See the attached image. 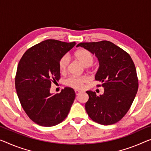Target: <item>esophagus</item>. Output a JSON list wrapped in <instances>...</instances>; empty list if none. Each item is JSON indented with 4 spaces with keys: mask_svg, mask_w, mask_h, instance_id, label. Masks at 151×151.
I'll use <instances>...</instances> for the list:
<instances>
[{
    "mask_svg": "<svg viewBox=\"0 0 151 151\" xmlns=\"http://www.w3.org/2000/svg\"><path fill=\"white\" fill-rule=\"evenodd\" d=\"M75 92H76V95H78L80 93V92H82V91H80V90H75Z\"/></svg>",
    "mask_w": 151,
    "mask_h": 151,
    "instance_id": "obj_1",
    "label": "esophagus"
}]
</instances>
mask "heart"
Here are the masks:
<instances>
[{
  "label": "heart",
  "instance_id": "obj_1",
  "mask_svg": "<svg viewBox=\"0 0 151 151\" xmlns=\"http://www.w3.org/2000/svg\"><path fill=\"white\" fill-rule=\"evenodd\" d=\"M75 57L83 66L89 67L93 63L94 57L89 50L80 49L75 52ZM69 63V57L68 54L63 55L59 61V69L61 73H65L68 70ZM88 78L86 76H71L65 80V85L74 89H81L83 84L88 82Z\"/></svg>",
  "mask_w": 151,
  "mask_h": 151
}]
</instances>
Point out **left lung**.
Instances as JSON below:
<instances>
[{"label": "left lung", "instance_id": "8db88e82", "mask_svg": "<svg viewBox=\"0 0 151 151\" xmlns=\"http://www.w3.org/2000/svg\"><path fill=\"white\" fill-rule=\"evenodd\" d=\"M77 46L97 57L99 68L95 80L102 83L105 90L99 96L95 92L86 91L89 99L86 103V111L98 124H115L126 114L137 93L138 80L134 62L128 53L109 41L81 42Z\"/></svg>", "mask_w": 151, "mask_h": 151}]
</instances>
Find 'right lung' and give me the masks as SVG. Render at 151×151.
Returning a JSON list of instances; mask_svg holds the SVG:
<instances>
[{
  "label": "right lung",
  "instance_id": "right-lung-1",
  "mask_svg": "<svg viewBox=\"0 0 151 151\" xmlns=\"http://www.w3.org/2000/svg\"><path fill=\"white\" fill-rule=\"evenodd\" d=\"M76 45L48 39L27 50L18 63L15 88L23 109L39 126L50 127L65 119L76 97L73 88L59 94L50 92L60 79L59 61Z\"/></svg>",
  "mask_w": 151,
  "mask_h": 151
}]
</instances>
